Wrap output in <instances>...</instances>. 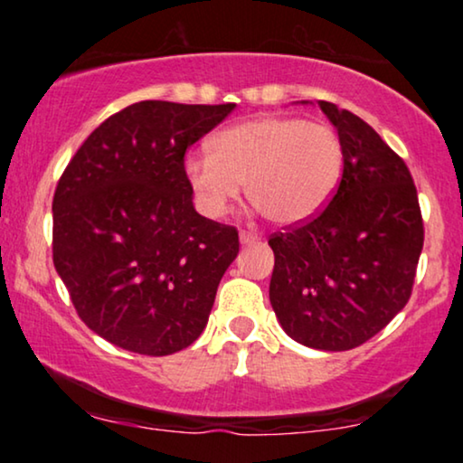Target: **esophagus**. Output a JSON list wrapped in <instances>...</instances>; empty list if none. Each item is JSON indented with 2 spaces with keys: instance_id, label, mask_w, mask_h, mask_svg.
I'll use <instances>...</instances> for the list:
<instances>
[{
  "instance_id": "1",
  "label": "esophagus",
  "mask_w": 463,
  "mask_h": 463,
  "mask_svg": "<svg viewBox=\"0 0 463 463\" xmlns=\"http://www.w3.org/2000/svg\"><path fill=\"white\" fill-rule=\"evenodd\" d=\"M259 242V236L252 232H240V244H255Z\"/></svg>"
}]
</instances>
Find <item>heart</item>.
<instances>
[{
    "label": "heart",
    "mask_w": 463,
    "mask_h": 463,
    "mask_svg": "<svg viewBox=\"0 0 463 463\" xmlns=\"http://www.w3.org/2000/svg\"><path fill=\"white\" fill-rule=\"evenodd\" d=\"M345 166L339 132L326 122L255 116L211 138V154L194 151L183 175L195 208L217 221L246 195L276 225L314 219L337 192Z\"/></svg>",
    "instance_id": "1"
}]
</instances>
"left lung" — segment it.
I'll return each instance as SVG.
<instances>
[{"instance_id": "1", "label": "left lung", "mask_w": 463, "mask_h": 463, "mask_svg": "<svg viewBox=\"0 0 463 463\" xmlns=\"http://www.w3.org/2000/svg\"><path fill=\"white\" fill-rule=\"evenodd\" d=\"M318 105L344 141V176L325 211L269 238V301L288 337L344 352L407 306L423 221L402 157L352 111Z\"/></svg>"}]
</instances>
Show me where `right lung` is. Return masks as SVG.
I'll return each instance as SVG.
<instances>
[{
  "instance_id": "obj_1",
  "label": "right lung",
  "mask_w": 463,
  "mask_h": 463,
  "mask_svg": "<svg viewBox=\"0 0 463 463\" xmlns=\"http://www.w3.org/2000/svg\"><path fill=\"white\" fill-rule=\"evenodd\" d=\"M233 107H126L56 185L54 268L86 326L122 350L168 356L204 331L240 242L236 227L195 213L183 160Z\"/></svg>"
}]
</instances>
